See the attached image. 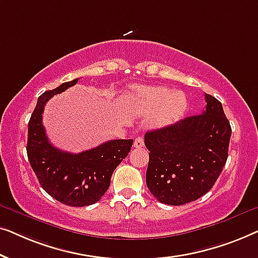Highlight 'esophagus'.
Returning <instances> with one entry per match:
<instances>
[{
	"label": "esophagus",
	"mask_w": 258,
	"mask_h": 258,
	"mask_svg": "<svg viewBox=\"0 0 258 258\" xmlns=\"http://www.w3.org/2000/svg\"><path fill=\"white\" fill-rule=\"evenodd\" d=\"M134 147L137 148V149H140V148H143L144 147V139L143 137H137V139L134 141Z\"/></svg>",
	"instance_id": "obj_1"
}]
</instances>
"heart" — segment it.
<instances>
[{"label": "heart", "instance_id": "1", "mask_svg": "<svg viewBox=\"0 0 258 258\" xmlns=\"http://www.w3.org/2000/svg\"><path fill=\"white\" fill-rule=\"evenodd\" d=\"M130 102L141 114L155 112L153 122L163 126L175 123L184 114L188 100L184 93L162 86L137 87L130 93Z\"/></svg>", "mask_w": 258, "mask_h": 258}]
</instances>
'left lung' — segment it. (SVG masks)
I'll return each instance as SVG.
<instances>
[{"label": "left lung", "instance_id": "obj_1", "mask_svg": "<svg viewBox=\"0 0 258 258\" xmlns=\"http://www.w3.org/2000/svg\"><path fill=\"white\" fill-rule=\"evenodd\" d=\"M202 114L146 133L147 185L158 202L182 206L213 188L228 158L231 126L217 98L206 94Z\"/></svg>", "mask_w": 258, "mask_h": 258}]
</instances>
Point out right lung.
I'll return each instance as SVG.
<instances>
[{"label":"right lung","mask_w":258,"mask_h":258,"mask_svg":"<svg viewBox=\"0 0 258 258\" xmlns=\"http://www.w3.org/2000/svg\"><path fill=\"white\" fill-rule=\"evenodd\" d=\"M79 79L62 83L38 97L28 123V160L44 191L70 207L96 203L110 185L111 175L128 156L133 140H112L90 150L72 154L49 142L42 124L45 103L56 94L75 86Z\"/></svg>","instance_id":"right-lung-1"}]
</instances>
